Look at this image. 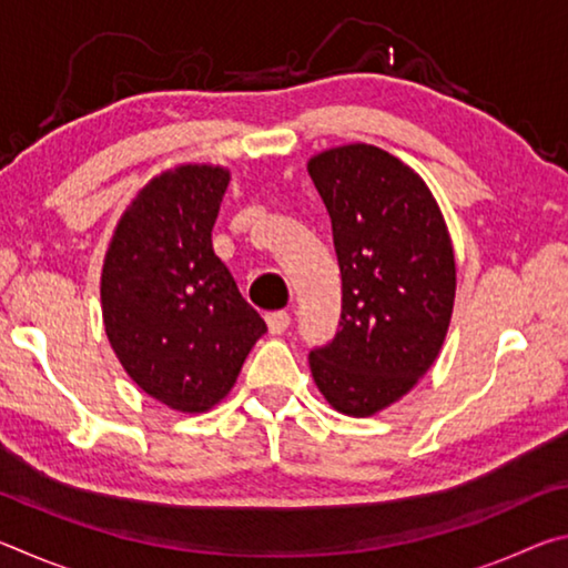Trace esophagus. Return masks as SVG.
<instances>
[{
	"mask_svg": "<svg viewBox=\"0 0 568 568\" xmlns=\"http://www.w3.org/2000/svg\"><path fill=\"white\" fill-rule=\"evenodd\" d=\"M265 323H267V331H271L273 335H283L287 328H291V315H287L285 311L267 313Z\"/></svg>",
	"mask_w": 568,
	"mask_h": 568,
	"instance_id": "obj_1",
	"label": "esophagus"
}]
</instances>
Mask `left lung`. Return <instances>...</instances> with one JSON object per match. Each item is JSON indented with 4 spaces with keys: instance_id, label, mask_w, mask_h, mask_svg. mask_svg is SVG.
<instances>
[{
    "instance_id": "left-lung-1",
    "label": "left lung",
    "mask_w": 568,
    "mask_h": 568,
    "mask_svg": "<svg viewBox=\"0 0 568 568\" xmlns=\"http://www.w3.org/2000/svg\"><path fill=\"white\" fill-rule=\"evenodd\" d=\"M333 223L343 311L307 355L315 386L345 416H373L416 386L444 345L456 261L426 182L386 150L343 145L307 162Z\"/></svg>"
}]
</instances>
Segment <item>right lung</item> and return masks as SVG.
I'll use <instances>...</instances> for the list:
<instances>
[{
  "instance_id": "obj_1",
  "label": "right lung",
  "mask_w": 568,
  "mask_h": 568,
  "mask_svg": "<svg viewBox=\"0 0 568 568\" xmlns=\"http://www.w3.org/2000/svg\"><path fill=\"white\" fill-rule=\"evenodd\" d=\"M230 172L180 165L124 210L102 267L104 331L122 368L165 406L203 413L267 331L213 250Z\"/></svg>"
}]
</instances>
